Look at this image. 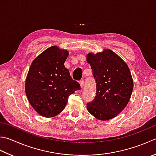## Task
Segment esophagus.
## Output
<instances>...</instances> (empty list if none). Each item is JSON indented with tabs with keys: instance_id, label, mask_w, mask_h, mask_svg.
<instances>
[{
	"instance_id": "1",
	"label": "esophagus",
	"mask_w": 156,
	"mask_h": 156,
	"mask_svg": "<svg viewBox=\"0 0 156 156\" xmlns=\"http://www.w3.org/2000/svg\"><path fill=\"white\" fill-rule=\"evenodd\" d=\"M84 80H81V81H80V87L81 88H82L84 87Z\"/></svg>"
}]
</instances>
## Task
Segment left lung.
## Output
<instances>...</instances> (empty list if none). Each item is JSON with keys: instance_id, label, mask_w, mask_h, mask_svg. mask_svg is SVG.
<instances>
[{"instance_id": "obj_1", "label": "left lung", "mask_w": 156, "mask_h": 156, "mask_svg": "<svg viewBox=\"0 0 156 156\" xmlns=\"http://www.w3.org/2000/svg\"><path fill=\"white\" fill-rule=\"evenodd\" d=\"M87 62L96 81V95L87 103L88 112L100 120L115 118L129 103L133 80L127 64L110 49L89 53Z\"/></svg>"}]
</instances>
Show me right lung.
<instances>
[{"mask_svg": "<svg viewBox=\"0 0 156 156\" xmlns=\"http://www.w3.org/2000/svg\"><path fill=\"white\" fill-rule=\"evenodd\" d=\"M69 53L52 46L32 63L27 73L25 90L29 103L42 116L52 118L62 112L68 97L80 89L64 63Z\"/></svg>", "mask_w": 156, "mask_h": 156, "instance_id": "add662e5", "label": "right lung"}]
</instances>
